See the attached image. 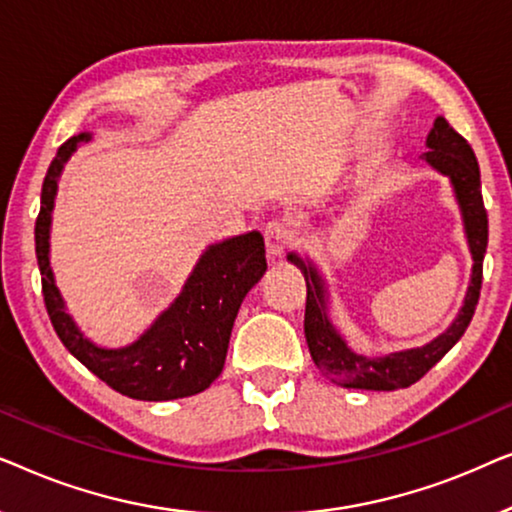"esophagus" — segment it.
Wrapping results in <instances>:
<instances>
[{"instance_id": "34e87169", "label": "esophagus", "mask_w": 512, "mask_h": 512, "mask_svg": "<svg viewBox=\"0 0 512 512\" xmlns=\"http://www.w3.org/2000/svg\"><path fill=\"white\" fill-rule=\"evenodd\" d=\"M265 247H268L270 256H282L286 249L293 244V223L289 219H275L270 221L263 230Z\"/></svg>"}]
</instances>
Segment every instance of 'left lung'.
<instances>
[{
	"instance_id": "8db88e82",
	"label": "left lung",
	"mask_w": 512,
	"mask_h": 512,
	"mask_svg": "<svg viewBox=\"0 0 512 512\" xmlns=\"http://www.w3.org/2000/svg\"><path fill=\"white\" fill-rule=\"evenodd\" d=\"M426 146H429V151L422 158L452 181L461 216H464L468 249H471L473 256V275L464 298V307H461L459 317L452 321V326L443 335H438L436 340L424 347L377 356V359H368V356L352 352L347 342L340 338V333L335 331L331 319H328L326 286L317 268L310 261L289 254V261L298 265L307 284L305 338L312 361L317 363V368L328 380L340 384V387L370 391H394L410 387V384L422 380L457 345V340L464 335L475 314V305H478L482 289V261H485L489 233L487 209L480 191L478 160H475L471 144L443 116H438L436 123H433L429 137H426Z\"/></svg>"
}]
</instances>
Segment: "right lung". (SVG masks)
<instances>
[{
	"instance_id": "obj_1",
	"label": "right lung",
	"mask_w": 512,
	"mask_h": 512,
	"mask_svg": "<svg viewBox=\"0 0 512 512\" xmlns=\"http://www.w3.org/2000/svg\"><path fill=\"white\" fill-rule=\"evenodd\" d=\"M90 132L69 137L48 167L41 186V209L34 226V249L41 291L51 324L69 352L118 394L137 401H172L205 391L221 375L237 310L251 286L268 270L265 242L258 230L212 244L200 256L177 300L153 321L142 338L121 349L97 347L83 338L55 286L48 237L60 172Z\"/></svg>"
}]
</instances>
